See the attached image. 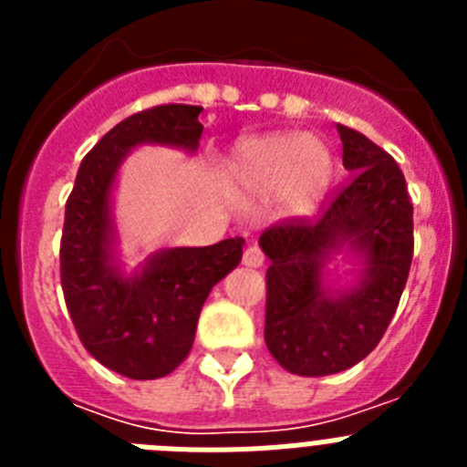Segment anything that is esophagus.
Here are the masks:
<instances>
[{
  "label": "esophagus",
  "instance_id": "1",
  "mask_svg": "<svg viewBox=\"0 0 467 467\" xmlns=\"http://www.w3.org/2000/svg\"><path fill=\"white\" fill-rule=\"evenodd\" d=\"M243 264L250 266V269H259L264 264V253L259 245H247L245 253H243Z\"/></svg>",
  "mask_w": 467,
  "mask_h": 467
}]
</instances>
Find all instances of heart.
Instances as JSON below:
<instances>
[{"instance_id": "1", "label": "heart", "mask_w": 467, "mask_h": 467, "mask_svg": "<svg viewBox=\"0 0 467 467\" xmlns=\"http://www.w3.org/2000/svg\"><path fill=\"white\" fill-rule=\"evenodd\" d=\"M231 182L247 193H278L287 213L316 208L332 177V156L320 140L278 133L238 144L229 166Z\"/></svg>"}]
</instances>
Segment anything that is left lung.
<instances>
[{
    "instance_id": "left-lung-1",
    "label": "left lung",
    "mask_w": 467,
    "mask_h": 467,
    "mask_svg": "<svg viewBox=\"0 0 467 467\" xmlns=\"http://www.w3.org/2000/svg\"><path fill=\"white\" fill-rule=\"evenodd\" d=\"M350 172L313 217H290L259 238L269 257L264 341L280 367L327 377L377 348L400 304L414 257V208L388 151L337 123ZM348 246L363 257V280L348 293L322 285L328 254Z\"/></svg>"
}]
</instances>
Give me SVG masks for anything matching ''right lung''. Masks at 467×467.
I'll return each instance as SVG.
<instances>
[{
  "label": "right lung",
  "mask_w": 467,
  "mask_h": 467,
  "mask_svg": "<svg viewBox=\"0 0 467 467\" xmlns=\"http://www.w3.org/2000/svg\"><path fill=\"white\" fill-rule=\"evenodd\" d=\"M196 105H159L123 119L81 161L65 205L60 283L81 344L128 379H161L189 356L210 290L241 264L243 238L171 247L135 275L111 257L109 192L121 161L142 142L198 150Z\"/></svg>",
  "instance_id": "1"
}]
</instances>
